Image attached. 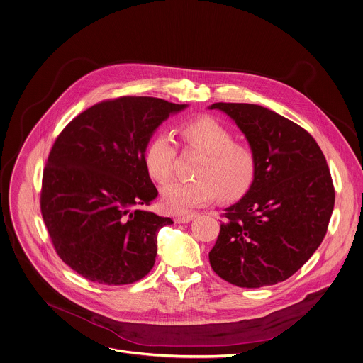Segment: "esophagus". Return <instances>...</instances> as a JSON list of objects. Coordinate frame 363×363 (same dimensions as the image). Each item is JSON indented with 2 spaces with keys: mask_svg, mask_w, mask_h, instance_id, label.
<instances>
[{
  "mask_svg": "<svg viewBox=\"0 0 363 363\" xmlns=\"http://www.w3.org/2000/svg\"><path fill=\"white\" fill-rule=\"evenodd\" d=\"M196 217V214H182V216H177L175 217V223L178 224H185V223H191L194 218Z\"/></svg>",
  "mask_w": 363,
  "mask_h": 363,
  "instance_id": "34e87169",
  "label": "esophagus"
}]
</instances>
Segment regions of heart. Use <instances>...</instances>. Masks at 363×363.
Listing matches in <instances>:
<instances>
[{
  "label": "heart",
  "mask_w": 363,
  "mask_h": 363,
  "mask_svg": "<svg viewBox=\"0 0 363 363\" xmlns=\"http://www.w3.org/2000/svg\"><path fill=\"white\" fill-rule=\"evenodd\" d=\"M186 146L204 152L196 181H171L162 188V208L172 214H186L195 207L214 201L237 199L250 186L255 175V156L220 122L201 117L181 128ZM177 156V145L167 133H157L146 146L143 162L147 174L157 182L169 178Z\"/></svg>",
  "instance_id": "heart-1"
}]
</instances>
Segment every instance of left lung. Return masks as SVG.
Listing matches in <instances>:
<instances>
[{"mask_svg": "<svg viewBox=\"0 0 363 363\" xmlns=\"http://www.w3.org/2000/svg\"><path fill=\"white\" fill-rule=\"evenodd\" d=\"M245 135L255 156L253 181L208 253L211 269L242 288L289 279L316 252L334 208V186L319 145L303 128L247 103H214Z\"/></svg>", "mask_w": 363, "mask_h": 363, "instance_id": "1", "label": "left lung"}]
</instances>
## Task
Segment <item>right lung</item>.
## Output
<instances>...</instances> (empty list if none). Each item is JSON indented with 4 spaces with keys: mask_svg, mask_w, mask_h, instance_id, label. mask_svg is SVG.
<instances>
[{
    "mask_svg": "<svg viewBox=\"0 0 363 363\" xmlns=\"http://www.w3.org/2000/svg\"><path fill=\"white\" fill-rule=\"evenodd\" d=\"M188 104L156 97L101 101L69 122L43 172L41 214L72 270L104 285L143 279L169 217L140 208L159 195L143 162L156 129Z\"/></svg>",
    "mask_w": 363,
    "mask_h": 363,
    "instance_id": "obj_1",
    "label": "right lung"
}]
</instances>
